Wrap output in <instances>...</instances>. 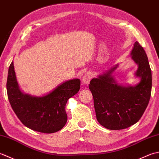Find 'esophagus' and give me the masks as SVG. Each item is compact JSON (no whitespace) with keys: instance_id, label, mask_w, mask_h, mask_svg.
Returning a JSON list of instances; mask_svg holds the SVG:
<instances>
[{"instance_id":"1","label":"esophagus","mask_w":159,"mask_h":159,"mask_svg":"<svg viewBox=\"0 0 159 159\" xmlns=\"http://www.w3.org/2000/svg\"><path fill=\"white\" fill-rule=\"evenodd\" d=\"M92 79V73H91L90 72H86L83 75V79H82L83 84H85V85H87V84H88L90 82V80H91V79Z\"/></svg>"}]
</instances>
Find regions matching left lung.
I'll return each instance as SVG.
<instances>
[{
    "mask_svg": "<svg viewBox=\"0 0 159 159\" xmlns=\"http://www.w3.org/2000/svg\"><path fill=\"white\" fill-rule=\"evenodd\" d=\"M130 55L138 65L135 72L141 79L135 86H122L111 76L118 65L93 79L89 88L92 93L97 120L109 130H121L137 123L149 103L152 90V72L146 52L134 42Z\"/></svg>",
    "mask_w": 159,
    "mask_h": 159,
    "instance_id": "obj_1",
    "label": "left lung"
}]
</instances>
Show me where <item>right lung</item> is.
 <instances>
[{
    "label": "right lung",
    "mask_w": 159,
    "mask_h": 159,
    "mask_svg": "<svg viewBox=\"0 0 159 159\" xmlns=\"http://www.w3.org/2000/svg\"><path fill=\"white\" fill-rule=\"evenodd\" d=\"M80 87V79H75L61 83L45 96H32L20 91L13 61L9 67L7 91L10 104L25 126L39 133H53L62 129L67 120L66 103Z\"/></svg>",
    "instance_id": "1"
}]
</instances>
